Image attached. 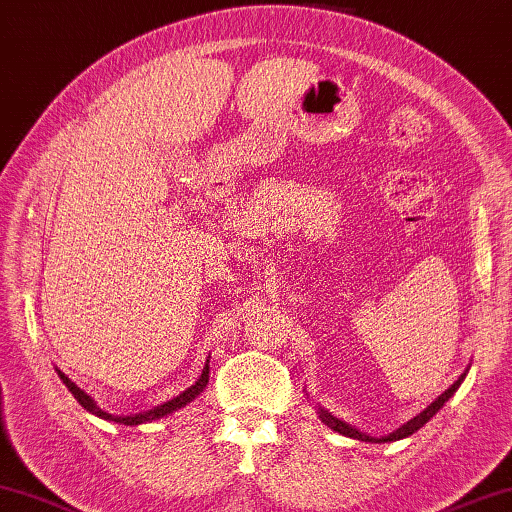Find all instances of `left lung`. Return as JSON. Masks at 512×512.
Wrapping results in <instances>:
<instances>
[{
    "mask_svg": "<svg viewBox=\"0 0 512 512\" xmlns=\"http://www.w3.org/2000/svg\"><path fill=\"white\" fill-rule=\"evenodd\" d=\"M468 371V369H466ZM466 371L460 375V378H457L451 387H448L442 395H437V398L426 406L424 411H420L417 415H413L411 420H406L404 424H400L398 429H393L391 433H387V435H378V437H373V435H369V433H364V431H360V429H356V426H351V424H347L344 420H340V417H336V415H331L327 409H322V406H318V417L322 422H325L329 429H333L336 433H340V435H347V437H353V440H362V442H371V444H384V442H398V440H404V437H409V435H413L415 431H420L422 426L431 420V417L442 409V406L453 398L455 395V391L460 389V384L464 382V378H466Z\"/></svg>",
    "mask_w": 512,
    "mask_h": 512,
    "instance_id": "1",
    "label": "left lung"
}]
</instances>
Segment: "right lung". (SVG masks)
<instances>
[{"label": "right lung", "mask_w": 512, "mask_h": 512, "mask_svg": "<svg viewBox=\"0 0 512 512\" xmlns=\"http://www.w3.org/2000/svg\"><path fill=\"white\" fill-rule=\"evenodd\" d=\"M57 375L61 378V382L66 384L68 391H70L72 395H75V400H77V402H79V404L83 406V409H86L88 413L101 417V420L114 422V424H123V426H139V424H148V422H154V420H161V417H168V415H172V413H176V411H181L183 406H187L190 402H194V400L198 398V395H201V393L205 391L207 382H210V360L205 362V367H203L201 375H198V380L192 384L190 389H185V391H181L179 395H174L172 400H165V402H161V404L152 406V409H145V411H139V413H130V415H117V413H108V411H103L101 406H99L95 400H92L86 391L79 389L77 384L72 382L64 371H59V369H57Z\"/></svg>", "instance_id": "right-lung-1"}]
</instances>
